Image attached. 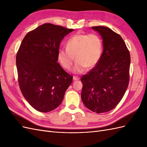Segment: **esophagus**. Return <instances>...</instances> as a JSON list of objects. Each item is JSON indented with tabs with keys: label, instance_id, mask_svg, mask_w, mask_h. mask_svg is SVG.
Returning <instances> with one entry per match:
<instances>
[{
	"label": "esophagus",
	"instance_id": "obj_1",
	"mask_svg": "<svg viewBox=\"0 0 147 147\" xmlns=\"http://www.w3.org/2000/svg\"><path fill=\"white\" fill-rule=\"evenodd\" d=\"M73 80H74V81H75V80H80V78H79L78 77H77V76H74Z\"/></svg>",
	"mask_w": 147,
	"mask_h": 147
}]
</instances>
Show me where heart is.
<instances>
[{
  "label": "heart",
  "instance_id": "1",
  "mask_svg": "<svg viewBox=\"0 0 147 147\" xmlns=\"http://www.w3.org/2000/svg\"><path fill=\"white\" fill-rule=\"evenodd\" d=\"M102 51L100 38L95 34H78L70 38L66 43V48L57 51V59L63 67L69 70L75 59L74 73H83L86 68L95 67L100 60Z\"/></svg>",
  "mask_w": 147,
  "mask_h": 147
}]
</instances>
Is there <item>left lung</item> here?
Instances as JSON below:
<instances>
[{"instance_id": "8db88e82", "label": "left lung", "mask_w": 147, "mask_h": 147, "mask_svg": "<svg viewBox=\"0 0 147 147\" xmlns=\"http://www.w3.org/2000/svg\"><path fill=\"white\" fill-rule=\"evenodd\" d=\"M103 40L99 61L81 78L84 105L97 113L113 109L122 99L129 82L131 57L123 39L105 26H94Z\"/></svg>"}]
</instances>
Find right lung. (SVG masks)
Returning <instances> with one entry per match:
<instances>
[{
    "label": "right lung",
    "instance_id": "right-lung-1",
    "mask_svg": "<svg viewBox=\"0 0 147 147\" xmlns=\"http://www.w3.org/2000/svg\"><path fill=\"white\" fill-rule=\"evenodd\" d=\"M72 31L63 26L43 24L26 35L17 52L21 91L38 112H48L57 108L72 82L73 76L57 63L60 43Z\"/></svg>",
    "mask_w": 147,
    "mask_h": 147
}]
</instances>
